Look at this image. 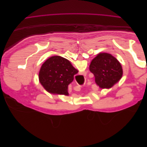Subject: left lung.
<instances>
[{
	"instance_id": "left-lung-1",
	"label": "left lung",
	"mask_w": 147,
	"mask_h": 147,
	"mask_svg": "<svg viewBox=\"0 0 147 147\" xmlns=\"http://www.w3.org/2000/svg\"><path fill=\"white\" fill-rule=\"evenodd\" d=\"M90 72L94 74L95 82L100 88H110L118 82L123 75L119 62L109 53H101L91 61Z\"/></svg>"
}]
</instances>
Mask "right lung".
<instances>
[{
  "instance_id": "right-lung-1",
  "label": "right lung",
  "mask_w": 147,
  "mask_h": 147,
  "mask_svg": "<svg viewBox=\"0 0 147 147\" xmlns=\"http://www.w3.org/2000/svg\"><path fill=\"white\" fill-rule=\"evenodd\" d=\"M78 72L67 59L52 56L42 64L38 74L39 81L48 92L68 96V85Z\"/></svg>"
}]
</instances>
